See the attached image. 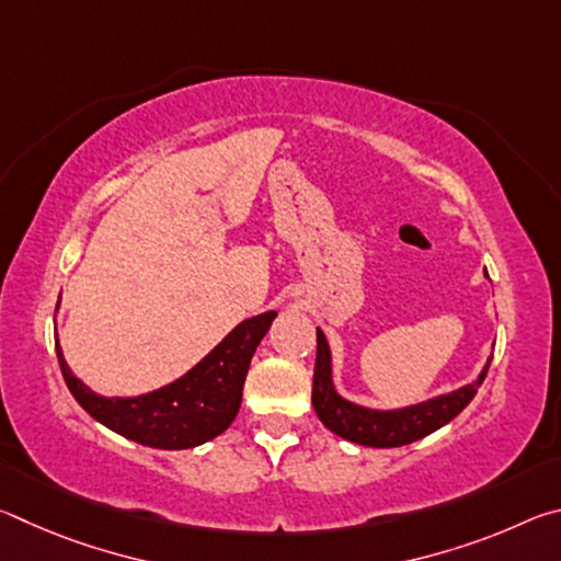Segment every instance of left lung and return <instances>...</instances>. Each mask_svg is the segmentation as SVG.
<instances>
[{
    "label": "left lung",
    "instance_id": "8db88e82",
    "mask_svg": "<svg viewBox=\"0 0 561 561\" xmlns=\"http://www.w3.org/2000/svg\"><path fill=\"white\" fill-rule=\"evenodd\" d=\"M490 368H482L478 381L462 386L458 391L445 393L431 401L417 403L401 411H371V408H360L348 403L334 391L331 383V354L324 339V331L317 329V364H314V388H311V403L319 421L327 425L331 433L341 435L351 443L368 445V448H401L413 440H421L433 431L443 428L450 423L465 405H468L480 383L485 381Z\"/></svg>",
    "mask_w": 561,
    "mask_h": 561
}]
</instances>
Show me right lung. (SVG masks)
<instances>
[{"label": "right lung", "mask_w": 561, "mask_h": 561, "mask_svg": "<svg viewBox=\"0 0 561 561\" xmlns=\"http://www.w3.org/2000/svg\"><path fill=\"white\" fill-rule=\"evenodd\" d=\"M274 317L277 311L242 321L193 371L153 393L136 398L96 396L71 374L59 341L56 356L71 396L91 417L148 448L185 450L230 428L242 403L247 368Z\"/></svg>", "instance_id": "1"}]
</instances>
